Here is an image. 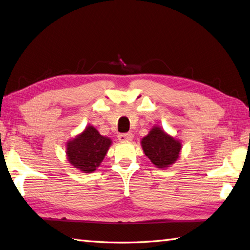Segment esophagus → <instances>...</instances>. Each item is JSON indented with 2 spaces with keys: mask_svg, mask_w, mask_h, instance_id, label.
<instances>
[{
  "mask_svg": "<svg viewBox=\"0 0 250 250\" xmlns=\"http://www.w3.org/2000/svg\"><path fill=\"white\" fill-rule=\"evenodd\" d=\"M118 139L120 142H130L133 139V134L132 133H125V134H119Z\"/></svg>",
  "mask_w": 250,
  "mask_h": 250,
  "instance_id": "esophagus-1",
  "label": "esophagus"
}]
</instances>
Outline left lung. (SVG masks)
I'll return each mask as SVG.
<instances>
[{"mask_svg":"<svg viewBox=\"0 0 250 250\" xmlns=\"http://www.w3.org/2000/svg\"><path fill=\"white\" fill-rule=\"evenodd\" d=\"M145 154L158 168H166L173 164L181 152V143L169 136L159 127H153L142 140Z\"/></svg>","mask_w":250,"mask_h":250,"instance_id":"obj_1","label":"left lung"}]
</instances>
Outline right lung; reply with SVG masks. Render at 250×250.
Segmentation results:
<instances>
[{"label":"right lung","instance_id":"add662e5","mask_svg":"<svg viewBox=\"0 0 250 250\" xmlns=\"http://www.w3.org/2000/svg\"><path fill=\"white\" fill-rule=\"evenodd\" d=\"M111 139L100 135L94 126L89 125L72 142L67 143V157L75 168L85 173L93 172L104 158Z\"/></svg>","mask_w":250,"mask_h":250}]
</instances>
